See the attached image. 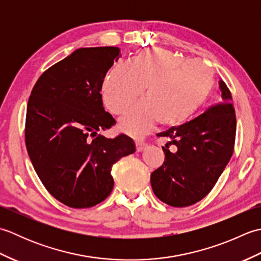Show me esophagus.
Listing matches in <instances>:
<instances>
[{
  "label": "esophagus",
  "instance_id": "34e87169",
  "mask_svg": "<svg viewBox=\"0 0 261 261\" xmlns=\"http://www.w3.org/2000/svg\"><path fill=\"white\" fill-rule=\"evenodd\" d=\"M147 143L143 142V141H140V140H137L136 141V148H137V151H142L143 149L146 148Z\"/></svg>",
  "mask_w": 261,
  "mask_h": 261
}]
</instances>
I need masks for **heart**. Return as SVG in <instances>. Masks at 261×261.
Segmentation results:
<instances>
[{
    "mask_svg": "<svg viewBox=\"0 0 261 261\" xmlns=\"http://www.w3.org/2000/svg\"><path fill=\"white\" fill-rule=\"evenodd\" d=\"M214 73L202 60H184L167 49H142L129 64H115L102 86L105 107L122 114L146 88L145 101L135 105L120 120L121 129L143 136L157 121L178 125L206 102L214 87Z\"/></svg>",
    "mask_w": 261,
    "mask_h": 261,
    "instance_id": "heart-1",
    "label": "heart"
}]
</instances>
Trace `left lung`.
<instances>
[{
  "label": "left lung",
  "instance_id": "1",
  "mask_svg": "<svg viewBox=\"0 0 261 261\" xmlns=\"http://www.w3.org/2000/svg\"><path fill=\"white\" fill-rule=\"evenodd\" d=\"M220 88L221 102L195 119L158 134L171 140L163 147L164 164L152 171L150 181L154 195L170 206H190L206 196L233 153L236 112L224 82H220ZM169 144L176 147L174 153Z\"/></svg>",
  "mask_w": 261,
  "mask_h": 261
}]
</instances>
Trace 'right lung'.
I'll use <instances>...</instances> for the list:
<instances>
[{
    "label": "right lung",
    "mask_w": 261,
    "mask_h": 261,
    "mask_svg": "<svg viewBox=\"0 0 261 261\" xmlns=\"http://www.w3.org/2000/svg\"><path fill=\"white\" fill-rule=\"evenodd\" d=\"M119 57L118 47L77 49L43 71L28 101L24 136L33 168L46 190L69 207L103 202L114 186L112 166L136 151L125 135L97 136L115 124L101 90Z\"/></svg>",
    "instance_id": "add662e5"
}]
</instances>
